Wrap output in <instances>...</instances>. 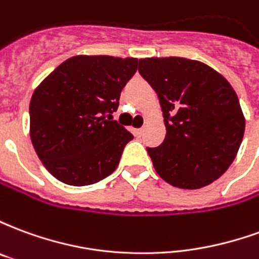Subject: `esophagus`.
<instances>
[{
	"instance_id": "esophagus-1",
	"label": "esophagus",
	"mask_w": 259,
	"mask_h": 259,
	"mask_svg": "<svg viewBox=\"0 0 259 259\" xmlns=\"http://www.w3.org/2000/svg\"><path fill=\"white\" fill-rule=\"evenodd\" d=\"M143 132H144V129H136L135 130V135L137 136V137H140V136L143 135Z\"/></svg>"
}]
</instances>
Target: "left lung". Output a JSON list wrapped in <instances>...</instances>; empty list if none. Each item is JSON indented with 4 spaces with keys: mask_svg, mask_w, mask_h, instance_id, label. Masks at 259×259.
I'll return each mask as SVG.
<instances>
[{
    "mask_svg": "<svg viewBox=\"0 0 259 259\" xmlns=\"http://www.w3.org/2000/svg\"><path fill=\"white\" fill-rule=\"evenodd\" d=\"M139 72L157 93L165 140L147 148L157 174L179 189H201L221 178L237 155L245 119L233 87L215 69L194 59L139 61Z\"/></svg>",
    "mask_w": 259,
    "mask_h": 259,
    "instance_id": "8db88e82",
    "label": "left lung"
}]
</instances>
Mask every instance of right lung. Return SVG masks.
<instances>
[{"instance_id":"1","label":"right lung","mask_w":259,"mask_h":259,"mask_svg":"<svg viewBox=\"0 0 259 259\" xmlns=\"http://www.w3.org/2000/svg\"><path fill=\"white\" fill-rule=\"evenodd\" d=\"M137 64V58L76 55L37 85L29 107L30 139L55 179L94 185L116 169L133 135L112 113Z\"/></svg>"}]
</instances>
